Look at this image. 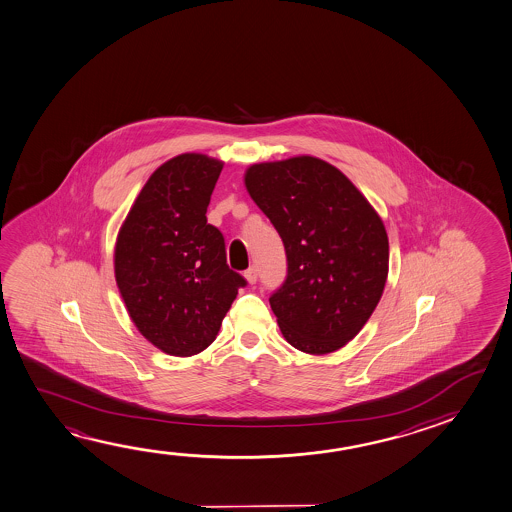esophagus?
Here are the masks:
<instances>
[{"label": "esophagus", "instance_id": "obj_1", "mask_svg": "<svg viewBox=\"0 0 512 512\" xmlns=\"http://www.w3.org/2000/svg\"><path fill=\"white\" fill-rule=\"evenodd\" d=\"M244 277H246V280H248V284H255V282H257V277H259V273H257V268H255V266H252V268L246 269Z\"/></svg>", "mask_w": 512, "mask_h": 512}]
</instances>
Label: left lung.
<instances>
[{
	"instance_id": "left-lung-1",
	"label": "left lung",
	"mask_w": 512,
	"mask_h": 512,
	"mask_svg": "<svg viewBox=\"0 0 512 512\" xmlns=\"http://www.w3.org/2000/svg\"><path fill=\"white\" fill-rule=\"evenodd\" d=\"M244 185L284 243L287 277L269 303L285 341L312 355L343 348L384 293L382 219L339 169L309 155L253 164Z\"/></svg>"
}]
</instances>
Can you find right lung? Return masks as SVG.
Masks as SVG:
<instances>
[{"label": "right lung", "instance_id": "add662e5", "mask_svg": "<svg viewBox=\"0 0 512 512\" xmlns=\"http://www.w3.org/2000/svg\"><path fill=\"white\" fill-rule=\"evenodd\" d=\"M221 160L182 153L144 184L119 230L114 271L137 330L175 357L203 352L218 336L239 287L225 239L207 223Z\"/></svg>", "mask_w": 512, "mask_h": 512}]
</instances>
